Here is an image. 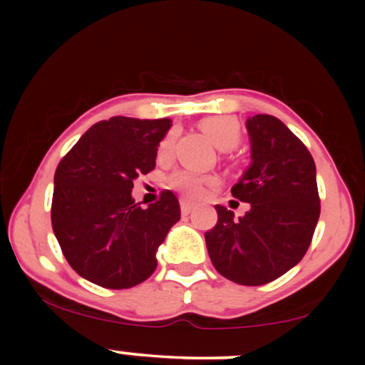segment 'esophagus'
Instances as JSON below:
<instances>
[{"instance_id":"obj_1","label":"esophagus","mask_w":365,"mask_h":365,"mask_svg":"<svg viewBox=\"0 0 365 365\" xmlns=\"http://www.w3.org/2000/svg\"><path fill=\"white\" fill-rule=\"evenodd\" d=\"M180 209H182L183 215H188V212H190L192 209H194V202H190V200L182 199V200H180Z\"/></svg>"}]
</instances>
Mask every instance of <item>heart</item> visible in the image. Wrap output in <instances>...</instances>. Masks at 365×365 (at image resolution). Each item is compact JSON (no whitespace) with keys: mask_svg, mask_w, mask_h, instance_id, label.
Segmentation results:
<instances>
[{"mask_svg":"<svg viewBox=\"0 0 365 365\" xmlns=\"http://www.w3.org/2000/svg\"><path fill=\"white\" fill-rule=\"evenodd\" d=\"M200 130L209 137V140L217 149L228 150L233 149L240 139V125L232 116H209L199 123ZM173 149V133H168L158 145V158L166 159ZM217 182L212 175H202L192 170H178L170 175L168 185L185 197L202 195L204 188L207 185H215Z\"/></svg>","mask_w":365,"mask_h":365,"instance_id":"1","label":"heart"}]
</instances>
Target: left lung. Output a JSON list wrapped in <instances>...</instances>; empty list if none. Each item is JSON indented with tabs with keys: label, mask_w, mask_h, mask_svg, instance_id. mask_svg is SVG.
<instances>
[{
	"label": "left lung",
	"mask_w": 365,
	"mask_h": 365,
	"mask_svg": "<svg viewBox=\"0 0 365 365\" xmlns=\"http://www.w3.org/2000/svg\"><path fill=\"white\" fill-rule=\"evenodd\" d=\"M252 163L232 188L249 202L245 216L216 206L217 223L206 232L212 266L238 284L259 287L302 261L321 212L316 165L304 142L282 120H247Z\"/></svg>",
	"instance_id": "8db88e82"
}]
</instances>
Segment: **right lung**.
Instances as JSON below:
<instances>
[{
  "label": "right lung",
  "instance_id": "right-lung-1",
  "mask_svg": "<svg viewBox=\"0 0 365 365\" xmlns=\"http://www.w3.org/2000/svg\"><path fill=\"white\" fill-rule=\"evenodd\" d=\"M170 118L113 116L92 125L54 173L51 223L63 255L82 278L103 288H132L156 269L158 247L180 220L171 190L140 207L133 180L156 166Z\"/></svg>",
  "mask_w": 365,
  "mask_h": 365
}]
</instances>
